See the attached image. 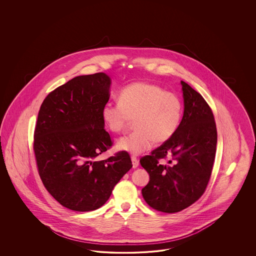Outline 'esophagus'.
<instances>
[{"label":"esophagus","mask_w":256,"mask_h":256,"mask_svg":"<svg viewBox=\"0 0 256 256\" xmlns=\"http://www.w3.org/2000/svg\"><path fill=\"white\" fill-rule=\"evenodd\" d=\"M132 165H133V168H137L139 166V160L136 156H132Z\"/></svg>","instance_id":"34e87169"}]
</instances>
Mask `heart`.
Masks as SVG:
<instances>
[{
    "mask_svg": "<svg viewBox=\"0 0 256 256\" xmlns=\"http://www.w3.org/2000/svg\"><path fill=\"white\" fill-rule=\"evenodd\" d=\"M116 103L102 108V119L110 132L120 133L134 121L135 130L117 140L116 149L140 155L156 144H163L178 130L183 114L178 96L149 82H134L120 91Z\"/></svg>",
    "mask_w": 256,
    "mask_h": 256,
    "instance_id": "obj_1",
    "label": "heart"
}]
</instances>
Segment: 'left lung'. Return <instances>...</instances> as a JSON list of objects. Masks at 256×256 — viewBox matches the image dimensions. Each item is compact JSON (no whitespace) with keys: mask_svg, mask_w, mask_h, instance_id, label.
Segmentation results:
<instances>
[{"mask_svg":"<svg viewBox=\"0 0 256 256\" xmlns=\"http://www.w3.org/2000/svg\"><path fill=\"white\" fill-rule=\"evenodd\" d=\"M184 114L169 140L140 160L150 180L142 190L152 208L176 213L197 201L208 184L216 155L217 128L210 105L181 80ZM170 158L169 164L162 160Z\"/></svg>","mask_w":256,"mask_h":256,"instance_id":"1","label":"left lung"}]
</instances>
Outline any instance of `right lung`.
<instances>
[{"label": "right lung", "mask_w": 256, "mask_h": 256, "mask_svg": "<svg viewBox=\"0 0 256 256\" xmlns=\"http://www.w3.org/2000/svg\"><path fill=\"white\" fill-rule=\"evenodd\" d=\"M110 86L103 72L78 76L48 94L39 110L34 134L39 176L46 190L68 210L100 208L132 169L124 151L96 160L112 146L101 114Z\"/></svg>", "instance_id": "right-lung-1"}]
</instances>
